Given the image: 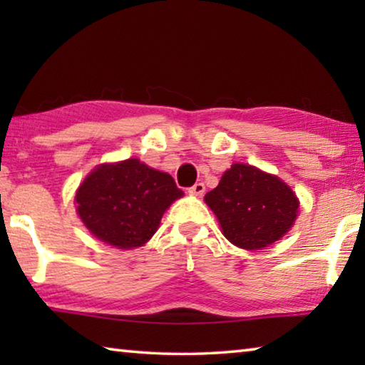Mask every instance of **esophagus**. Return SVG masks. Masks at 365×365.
Returning a JSON list of instances; mask_svg holds the SVG:
<instances>
[{
  "label": "esophagus",
  "mask_w": 365,
  "mask_h": 365,
  "mask_svg": "<svg viewBox=\"0 0 365 365\" xmlns=\"http://www.w3.org/2000/svg\"><path fill=\"white\" fill-rule=\"evenodd\" d=\"M205 191H206V187H205V183H201V182H197L193 185V187L188 188V193L193 196H201Z\"/></svg>",
  "instance_id": "1"
}]
</instances>
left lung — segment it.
<instances>
[{"mask_svg": "<svg viewBox=\"0 0 365 365\" xmlns=\"http://www.w3.org/2000/svg\"><path fill=\"white\" fill-rule=\"evenodd\" d=\"M205 201L228 242L250 251L280 240L293 227L299 209L298 197L285 182L248 164H233L225 170Z\"/></svg>", "mask_w": 365, "mask_h": 365, "instance_id": "left-lung-1", "label": "left lung"}]
</instances>
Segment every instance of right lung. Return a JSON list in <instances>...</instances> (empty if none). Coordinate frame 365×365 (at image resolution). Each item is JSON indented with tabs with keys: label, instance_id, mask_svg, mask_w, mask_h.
<instances>
[{
	"label": "right lung",
	"instance_id": "obj_1",
	"mask_svg": "<svg viewBox=\"0 0 365 365\" xmlns=\"http://www.w3.org/2000/svg\"><path fill=\"white\" fill-rule=\"evenodd\" d=\"M182 196L169 174L127 159L91 170L76 202L78 217L100 242L132 250L156 233L165 209Z\"/></svg>",
	"mask_w": 365,
	"mask_h": 365
}]
</instances>
